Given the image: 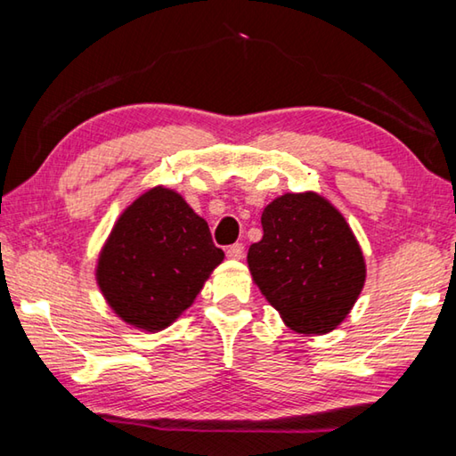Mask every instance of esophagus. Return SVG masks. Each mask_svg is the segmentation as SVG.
<instances>
[{
  "instance_id": "esophagus-1",
  "label": "esophagus",
  "mask_w": 456,
  "mask_h": 456,
  "mask_svg": "<svg viewBox=\"0 0 456 456\" xmlns=\"http://www.w3.org/2000/svg\"><path fill=\"white\" fill-rule=\"evenodd\" d=\"M245 256V245L243 243H233L227 247V257L229 259H243Z\"/></svg>"
}]
</instances>
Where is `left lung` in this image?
<instances>
[{
	"label": "left lung",
	"instance_id": "obj_1",
	"mask_svg": "<svg viewBox=\"0 0 456 456\" xmlns=\"http://www.w3.org/2000/svg\"><path fill=\"white\" fill-rule=\"evenodd\" d=\"M261 225L247 264L267 302L299 334L339 326L366 281L364 256L339 211L315 192H288L265 207Z\"/></svg>",
	"mask_w": 456,
	"mask_h": 456
}]
</instances>
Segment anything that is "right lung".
<instances>
[{"label":"right lung","mask_w":456,"mask_h":456,"mask_svg":"<svg viewBox=\"0 0 456 456\" xmlns=\"http://www.w3.org/2000/svg\"><path fill=\"white\" fill-rule=\"evenodd\" d=\"M223 257L207 221L179 192L154 187L120 215L100 253L96 280L118 318L159 331L195 302Z\"/></svg>","instance_id":"add662e5"}]
</instances>
